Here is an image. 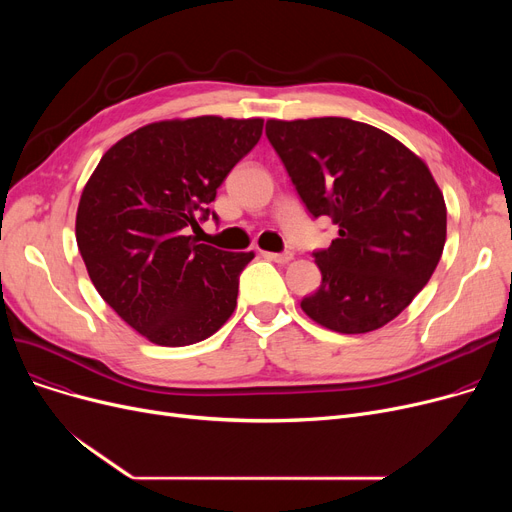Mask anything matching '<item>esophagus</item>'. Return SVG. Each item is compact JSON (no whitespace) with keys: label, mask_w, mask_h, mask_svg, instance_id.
I'll return each instance as SVG.
<instances>
[{"label":"esophagus","mask_w":512,"mask_h":512,"mask_svg":"<svg viewBox=\"0 0 512 512\" xmlns=\"http://www.w3.org/2000/svg\"><path fill=\"white\" fill-rule=\"evenodd\" d=\"M265 259H272L276 263H288L292 259V253L290 251H284V253H263Z\"/></svg>","instance_id":"1"}]
</instances>
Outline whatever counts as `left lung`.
Returning a JSON list of instances; mask_svg holds the SVG:
<instances>
[{
    "instance_id": "left-lung-1",
    "label": "left lung",
    "mask_w": 512,
    "mask_h": 512,
    "mask_svg": "<svg viewBox=\"0 0 512 512\" xmlns=\"http://www.w3.org/2000/svg\"><path fill=\"white\" fill-rule=\"evenodd\" d=\"M313 218L338 238L313 251L319 288L303 311L340 334L373 332L405 311L432 278L446 242V205L423 161L384 130L348 118L267 120Z\"/></svg>"
}]
</instances>
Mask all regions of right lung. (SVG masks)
<instances>
[{
	"instance_id": "right-lung-1",
	"label": "right lung",
	"mask_w": 512,
	"mask_h": 512,
	"mask_svg": "<svg viewBox=\"0 0 512 512\" xmlns=\"http://www.w3.org/2000/svg\"><path fill=\"white\" fill-rule=\"evenodd\" d=\"M263 120L201 116L134 130L107 151L76 211V242L101 299L159 346L195 344L232 315L253 253L188 236Z\"/></svg>"
}]
</instances>
